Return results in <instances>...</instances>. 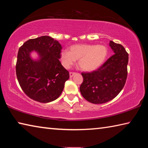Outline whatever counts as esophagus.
Segmentation results:
<instances>
[{
    "mask_svg": "<svg viewBox=\"0 0 148 148\" xmlns=\"http://www.w3.org/2000/svg\"><path fill=\"white\" fill-rule=\"evenodd\" d=\"M76 74V72H69V74H70V77H72V76H74V75Z\"/></svg>",
    "mask_w": 148,
    "mask_h": 148,
    "instance_id": "1",
    "label": "esophagus"
}]
</instances>
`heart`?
<instances>
[{
    "mask_svg": "<svg viewBox=\"0 0 148 148\" xmlns=\"http://www.w3.org/2000/svg\"><path fill=\"white\" fill-rule=\"evenodd\" d=\"M107 56L108 48L104 45L80 44L71 46L69 51L62 50L61 59L66 68H69L78 60L77 64L80 69L92 71L104 63Z\"/></svg>",
    "mask_w": 148,
    "mask_h": 148,
    "instance_id": "b5f03b06",
    "label": "heart"
}]
</instances>
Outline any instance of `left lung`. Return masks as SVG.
<instances>
[{
    "label": "left lung",
    "instance_id": "obj_1",
    "mask_svg": "<svg viewBox=\"0 0 148 148\" xmlns=\"http://www.w3.org/2000/svg\"><path fill=\"white\" fill-rule=\"evenodd\" d=\"M114 54L99 68L82 72L83 82L79 87L84 98L93 104H103L114 99L126 82L129 54L119 44L110 42Z\"/></svg>",
    "mask_w": 148,
    "mask_h": 148
}]
</instances>
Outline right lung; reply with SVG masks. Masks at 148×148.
<instances>
[{"label": "right lung", "mask_w": 148, "mask_h": 148, "mask_svg": "<svg viewBox=\"0 0 148 148\" xmlns=\"http://www.w3.org/2000/svg\"><path fill=\"white\" fill-rule=\"evenodd\" d=\"M62 47L48 36L29 39L19 47L16 71L19 86L29 98L47 103L57 99L69 78V72L59 59ZM36 51L41 59L34 62L29 53Z\"/></svg>", "instance_id": "obj_1"}]
</instances>
